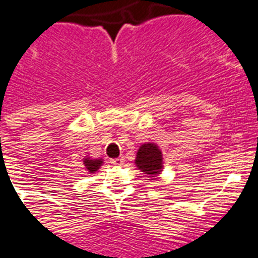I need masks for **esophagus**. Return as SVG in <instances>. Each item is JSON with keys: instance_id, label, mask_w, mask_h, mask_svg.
I'll return each mask as SVG.
<instances>
[{"instance_id": "34e87169", "label": "esophagus", "mask_w": 258, "mask_h": 258, "mask_svg": "<svg viewBox=\"0 0 258 258\" xmlns=\"http://www.w3.org/2000/svg\"><path fill=\"white\" fill-rule=\"evenodd\" d=\"M109 162H111V164H113V165H123V164H124V157H119V158L111 160Z\"/></svg>"}]
</instances>
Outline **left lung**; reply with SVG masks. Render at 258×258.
Masks as SVG:
<instances>
[{
    "mask_svg": "<svg viewBox=\"0 0 258 258\" xmlns=\"http://www.w3.org/2000/svg\"><path fill=\"white\" fill-rule=\"evenodd\" d=\"M135 164L145 174L154 177L162 172V153L154 143H145L138 150Z\"/></svg>",
    "mask_w": 258,
    "mask_h": 258,
    "instance_id": "1",
    "label": "left lung"
}]
</instances>
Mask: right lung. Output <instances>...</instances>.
Returning a JSON list of instances; mask_svg holds the SVG:
<instances>
[{
  "mask_svg": "<svg viewBox=\"0 0 258 258\" xmlns=\"http://www.w3.org/2000/svg\"><path fill=\"white\" fill-rule=\"evenodd\" d=\"M84 164H85L86 169H88L90 173H93L97 170L98 166H101L103 161L101 160H89V158H86V160L84 161Z\"/></svg>",
  "mask_w": 258,
  "mask_h": 258,
  "instance_id": "add662e5",
  "label": "right lung"
}]
</instances>
